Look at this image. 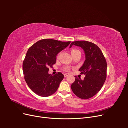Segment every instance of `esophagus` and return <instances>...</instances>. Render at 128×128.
<instances>
[{"label":"esophagus","instance_id":"obj_1","mask_svg":"<svg viewBox=\"0 0 128 128\" xmlns=\"http://www.w3.org/2000/svg\"><path fill=\"white\" fill-rule=\"evenodd\" d=\"M69 75V74H68V73H65V74H64V77H67V76H68Z\"/></svg>","mask_w":128,"mask_h":128}]
</instances>
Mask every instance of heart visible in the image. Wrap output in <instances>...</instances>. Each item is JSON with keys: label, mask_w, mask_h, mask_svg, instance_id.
Listing matches in <instances>:
<instances>
[{"label": "heart", "mask_w": 128, "mask_h": 128, "mask_svg": "<svg viewBox=\"0 0 128 128\" xmlns=\"http://www.w3.org/2000/svg\"><path fill=\"white\" fill-rule=\"evenodd\" d=\"M77 52H79L78 50H77L76 49H73V50H72V51H71L72 55H73L74 54H75V53H76ZM64 70H67V71H69V70H70V68H69V67H66L64 68Z\"/></svg>", "instance_id": "b5f03b06"}]
</instances>
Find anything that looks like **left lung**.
I'll list each match as a JSON object with an SVG mask.
<instances>
[{
  "instance_id": "left-lung-1",
  "label": "left lung",
  "mask_w": 128,
  "mask_h": 128,
  "mask_svg": "<svg viewBox=\"0 0 128 128\" xmlns=\"http://www.w3.org/2000/svg\"><path fill=\"white\" fill-rule=\"evenodd\" d=\"M74 45L84 50L85 60L79 71L86 75L83 80L75 76V80L71 86L72 92L83 99H89L100 90L107 76V62L101 50L91 42L80 40L72 42L70 47Z\"/></svg>"
}]
</instances>
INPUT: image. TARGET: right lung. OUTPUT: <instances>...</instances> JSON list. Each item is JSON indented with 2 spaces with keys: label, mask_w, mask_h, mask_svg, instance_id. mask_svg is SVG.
<instances>
[{
  "label": "right lung",
  "mask_w": 128,
  "mask_h": 128,
  "mask_svg": "<svg viewBox=\"0 0 128 128\" xmlns=\"http://www.w3.org/2000/svg\"><path fill=\"white\" fill-rule=\"evenodd\" d=\"M70 43L52 39L37 42L28 49L23 62L24 78L29 88L42 96H48L56 91L64 75L58 72L49 74V68L56 62L58 53Z\"/></svg>",
  "instance_id": "add662e5"
}]
</instances>
